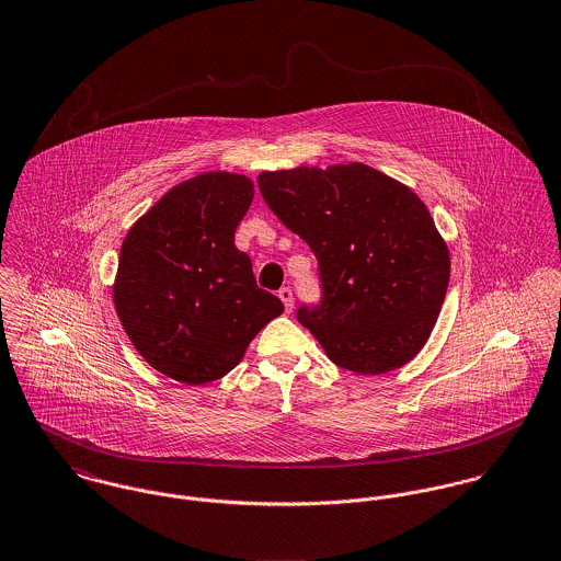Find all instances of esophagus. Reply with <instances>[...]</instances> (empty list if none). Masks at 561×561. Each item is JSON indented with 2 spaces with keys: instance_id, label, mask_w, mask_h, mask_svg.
Returning a JSON list of instances; mask_svg holds the SVG:
<instances>
[{
  "instance_id": "34e87169",
  "label": "esophagus",
  "mask_w": 561,
  "mask_h": 561,
  "mask_svg": "<svg viewBox=\"0 0 561 561\" xmlns=\"http://www.w3.org/2000/svg\"><path fill=\"white\" fill-rule=\"evenodd\" d=\"M279 299H282L286 311H293V308H295V295H293L290 288H282V290H279Z\"/></svg>"
}]
</instances>
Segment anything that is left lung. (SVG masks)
I'll return each instance as SVG.
<instances>
[{
	"label": "left lung",
	"mask_w": 561,
	"mask_h": 561,
	"mask_svg": "<svg viewBox=\"0 0 561 561\" xmlns=\"http://www.w3.org/2000/svg\"><path fill=\"white\" fill-rule=\"evenodd\" d=\"M266 206L318 260L320 299L297 320L351 373L382 374L426 344L449 253L424 202L368 165L262 172Z\"/></svg>",
	"instance_id": "8db88e82"
}]
</instances>
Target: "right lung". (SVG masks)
Segmentation results:
<instances>
[{
  "mask_svg": "<svg viewBox=\"0 0 561 561\" xmlns=\"http://www.w3.org/2000/svg\"><path fill=\"white\" fill-rule=\"evenodd\" d=\"M253 199L250 179L208 172L168 191L126 234L114 304L128 340L185 385L239 366L284 304L257 288L234 232Z\"/></svg>",
  "mask_w": 561,
  "mask_h": 561,
  "instance_id": "obj_1",
  "label": "right lung"
}]
</instances>
